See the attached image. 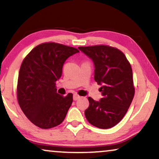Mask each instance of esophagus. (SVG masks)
I'll return each instance as SVG.
<instances>
[{
  "instance_id": "34e87169",
  "label": "esophagus",
  "mask_w": 159,
  "mask_h": 159,
  "mask_svg": "<svg viewBox=\"0 0 159 159\" xmlns=\"http://www.w3.org/2000/svg\"><path fill=\"white\" fill-rule=\"evenodd\" d=\"M80 98V96L79 95L77 94H74L73 95V99L74 101H77V100H79Z\"/></svg>"
}]
</instances>
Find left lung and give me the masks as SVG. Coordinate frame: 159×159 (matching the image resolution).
Wrapping results in <instances>:
<instances>
[{"mask_svg":"<svg viewBox=\"0 0 159 159\" xmlns=\"http://www.w3.org/2000/svg\"><path fill=\"white\" fill-rule=\"evenodd\" d=\"M94 64V80L101 85L99 101L89 97L84 111L89 122L100 129L117 125L127 113L134 95L131 65L122 52L107 45L79 47Z\"/></svg>","mask_w":159,"mask_h":159,"instance_id":"left-lung-1","label":"left lung"}]
</instances>
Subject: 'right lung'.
Instances as JSON below:
<instances>
[{
  "label": "right lung",
  "mask_w": 159,
  "mask_h": 159,
  "mask_svg": "<svg viewBox=\"0 0 159 159\" xmlns=\"http://www.w3.org/2000/svg\"><path fill=\"white\" fill-rule=\"evenodd\" d=\"M75 48L55 43H43L26 56L19 69L17 99L29 120L42 129L59 125L73 101L72 93H57L56 82L64 62L79 53Z\"/></svg>",
  "instance_id": "1"
}]
</instances>
